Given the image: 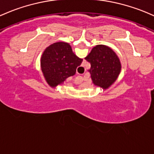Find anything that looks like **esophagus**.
<instances>
[{
	"mask_svg": "<svg viewBox=\"0 0 154 154\" xmlns=\"http://www.w3.org/2000/svg\"><path fill=\"white\" fill-rule=\"evenodd\" d=\"M77 83H78V85H80V87H81V89L82 90L85 89V82L83 81V80H79L78 81H77Z\"/></svg>",
	"mask_w": 154,
	"mask_h": 154,
	"instance_id": "34e87169",
	"label": "esophagus"
}]
</instances>
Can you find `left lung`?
I'll return each mask as SVG.
<instances>
[{"instance_id": "obj_1", "label": "left lung", "mask_w": 154, "mask_h": 154, "mask_svg": "<svg viewBox=\"0 0 154 154\" xmlns=\"http://www.w3.org/2000/svg\"><path fill=\"white\" fill-rule=\"evenodd\" d=\"M85 59L91 63V76L96 86L108 88L116 81L119 74V61L115 53L108 46L97 45L92 48ZM114 62L116 66L109 63Z\"/></svg>"}]
</instances>
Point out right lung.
Returning a JSON list of instances; mask_svg holds the SVG:
<instances>
[{
    "label": "right lung",
    "instance_id": "1",
    "mask_svg": "<svg viewBox=\"0 0 154 154\" xmlns=\"http://www.w3.org/2000/svg\"><path fill=\"white\" fill-rule=\"evenodd\" d=\"M44 54L45 57H48V59H54L57 62L56 63H54V66L51 67V70L47 71V72L46 73L48 82L52 87L63 82L69 77L74 75L77 66H79L82 61L80 58H77L74 64L68 63L67 65H65V66L61 65L64 59H66V57H69L71 58H74L73 57V56H75L72 53L71 46L67 43H57L51 45L49 47L46 48ZM61 59L63 60H61ZM79 59L80 60V61H79Z\"/></svg>",
    "mask_w": 154,
    "mask_h": 154
}]
</instances>
